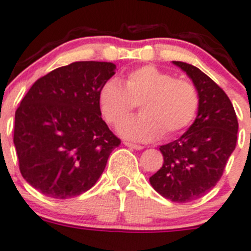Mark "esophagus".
<instances>
[{
	"label": "esophagus",
	"instance_id": "esophagus-1",
	"mask_svg": "<svg viewBox=\"0 0 251 251\" xmlns=\"http://www.w3.org/2000/svg\"><path fill=\"white\" fill-rule=\"evenodd\" d=\"M123 144L126 147H129V148H132V149H137V151H141V149L144 148L143 146H139V144H134V143H129V142H124Z\"/></svg>",
	"mask_w": 251,
	"mask_h": 251
}]
</instances>
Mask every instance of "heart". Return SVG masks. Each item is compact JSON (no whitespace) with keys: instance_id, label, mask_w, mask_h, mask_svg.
<instances>
[{"instance_id":"1","label":"heart","mask_w":251,"mask_h":251,"mask_svg":"<svg viewBox=\"0 0 251 251\" xmlns=\"http://www.w3.org/2000/svg\"><path fill=\"white\" fill-rule=\"evenodd\" d=\"M139 104L142 114L122 122L118 132L135 142H151L164 135L172 138L192 126L201 105L195 84L176 78L154 66L130 71L124 86L107 80L98 93V104L109 124H118Z\"/></svg>"}]
</instances>
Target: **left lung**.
<instances>
[{
	"label": "left lung",
	"instance_id": "1",
	"mask_svg": "<svg viewBox=\"0 0 251 251\" xmlns=\"http://www.w3.org/2000/svg\"><path fill=\"white\" fill-rule=\"evenodd\" d=\"M198 88L201 105L189 129L180 138L160 146L164 163L149 178L162 197L189 203L205 195L222 178L236 146L238 119L230 100L199 68L173 61Z\"/></svg>",
	"mask_w": 251,
	"mask_h": 251
}]
</instances>
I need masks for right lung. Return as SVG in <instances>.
<instances>
[{
  "mask_svg": "<svg viewBox=\"0 0 251 251\" xmlns=\"http://www.w3.org/2000/svg\"><path fill=\"white\" fill-rule=\"evenodd\" d=\"M114 70L110 62H73L37 79L21 100L13 143L21 174L42 194L68 199L89 190L121 144L98 104Z\"/></svg>",
  "mask_w": 251,
  "mask_h": 251,
  "instance_id": "obj_1",
  "label": "right lung"
}]
</instances>
